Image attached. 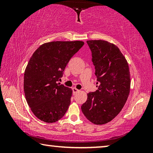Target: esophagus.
Listing matches in <instances>:
<instances>
[{
  "instance_id": "esophagus-1",
  "label": "esophagus",
  "mask_w": 153,
  "mask_h": 153,
  "mask_svg": "<svg viewBox=\"0 0 153 153\" xmlns=\"http://www.w3.org/2000/svg\"><path fill=\"white\" fill-rule=\"evenodd\" d=\"M72 91H73V94H76L77 92H79V90H77L76 88H72Z\"/></svg>"
}]
</instances>
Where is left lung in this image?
<instances>
[{"mask_svg":"<svg viewBox=\"0 0 153 153\" xmlns=\"http://www.w3.org/2000/svg\"><path fill=\"white\" fill-rule=\"evenodd\" d=\"M87 44L99 86L95 92L88 93L81 108L90 121L102 125L113 120L126 102L130 74L128 62L117 46L105 40H88Z\"/></svg>","mask_w":153,"mask_h":153,"instance_id":"8db88e82","label":"left lung"}]
</instances>
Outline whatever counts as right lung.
Listing matches in <instances>:
<instances>
[{
  "label": "right lung",
  "mask_w": 153,
  "mask_h": 153,
  "mask_svg": "<svg viewBox=\"0 0 153 153\" xmlns=\"http://www.w3.org/2000/svg\"><path fill=\"white\" fill-rule=\"evenodd\" d=\"M84 45L82 41H55L41 45L28 62L24 73L25 99L41 121L54 123L70 105L72 90L58 83L69 60Z\"/></svg>",
  "instance_id": "add662e5"
}]
</instances>
